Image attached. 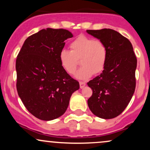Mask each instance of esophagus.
<instances>
[{
    "label": "esophagus",
    "instance_id": "1",
    "mask_svg": "<svg viewBox=\"0 0 150 150\" xmlns=\"http://www.w3.org/2000/svg\"><path fill=\"white\" fill-rule=\"evenodd\" d=\"M85 85H86V83L85 82H80V87L81 89L84 88Z\"/></svg>",
    "mask_w": 150,
    "mask_h": 150
}]
</instances>
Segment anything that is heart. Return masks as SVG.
Here are the masks:
<instances>
[{
  "label": "heart",
  "instance_id": "obj_1",
  "mask_svg": "<svg viewBox=\"0 0 150 150\" xmlns=\"http://www.w3.org/2000/svg\"><path fill=\"white\" fill-rule=\"evenodd\" d=\"M70 51L63 49L59 53V61L62 68L69 74H74L79 65L82 66L77 70L75 77L86 80L93 74L100 73L104 69L107 59V49L100 40L80 35L70 43Z\"/></svg>",
  "mask_w": 150,
  "mask_h": 150
}]
</instances>
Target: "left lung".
<instances>
[{"label": "left lung", "mask_w": 150, "mask_h": 150, "mask_svg": "<svg viewBox=\"0 0 150 150\" xmlns=\"http://www.w3.org/2000/svg\"><path fill=\"white\" fill-rule=\"evenodd\" d=\"M101 41L107 49V59L100 75L87 82L92 95L87 100L91 111L104 119H111L123 112L135 89L137 58L127 38L111 29L87 30Z\"/></svg>", "instance_id": "obj_1"}]
</instances>
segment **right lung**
<instances>
[{
    "mask_svg": "<svg viewBox=\"0 0 150 150\" xmlns=\"http://www.w3.org/2000/svg\"><path fill=\"white\" fill-rule=\"evenodd\" d=\"M73 37L63 29H43L24 42L16 60L17 90L25 106L36 118L51 120L61 116L72 94L80 88L62 68L59 53Z\"/></svg>",
    "mask_w": 150,
    "mask_h": 150,
    "instance_id": "obj_1",
    "label": "right lung"
}]
</instances>
